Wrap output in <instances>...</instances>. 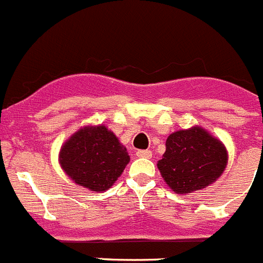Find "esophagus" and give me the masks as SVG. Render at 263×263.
<instances>
[{
    "label": "esophagus",
    "instance_id": "esophagus-1",
    "mask_svg": "<svg viewBox=\"0 0 263 263\" xmlns=\"http://www.w3.org/2000/svg\"><path fill=\"white\" fill-rule=\"evenodd\" d=\"M137 156H138V158L150 159L151 156H153V153H151L150 150H139V151H137Z\"/></svg>",
    "mask_w": 263,
    "mask_h": 263
}]
</instances>
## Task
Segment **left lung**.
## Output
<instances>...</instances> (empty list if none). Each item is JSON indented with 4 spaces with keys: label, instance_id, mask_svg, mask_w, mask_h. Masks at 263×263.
Here are the masks:
<instances>
[{
    "label": "left lung",
    "instance_id": "8db88e82",
    "mask_svg": "<svg viewBox=\"0 0 263 263\" xmlns=\"http://www.w3.org/2000/svg\"><path fill=\"white\" fill-rule=\"evenodd\" d=\"M227 151L220 141L202 127L172 133L158 168L176 194H186L213 184L227 165Z\"/></svg>",
    "mask_w": 263,
    "mask_h": 263
}]
</instances>
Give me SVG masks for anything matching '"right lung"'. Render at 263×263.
<instances>
[{"label":"right lung","instance_id":"right-lung-1","mask_svg":"<svg viewBox=\"0 0 263 263\" xmlns=\"http://www.w3.org/2000/svg\"><path fill=\"white\" fill-rule=\"evenodd\" d=\"M129 160L126 148L103 125L78 130L60 153V163L66 175L92 192L109 189Z\"/></svg>","mask_w":263,"mask_h":263}]
</instances>
